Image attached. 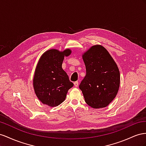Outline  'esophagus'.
Instances as JSON below:
<instances>
[{"instance_id": "obj_1", "label": "esophagus", "mask_w": 146, "mask_h": 146, "mask_svg": "<svg viewBox=\"0 0 146 146\" xmlns=\"http://www.w3.org/2000/svg\"><path fill=\"white\" fill-rule=\"evenodd\" d=\"M78 84H79L78 81H76V82H74V86H75V87H78Z\"/></svg>"}]
</instances>
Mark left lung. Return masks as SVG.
<instances>
[{"instance_id":"obj_1","label":"left lung","mask_w":146,"mask_h":146,"mask_svg":"<svg viewBox=\"0 0 146 146\" xmlns=\"http://www.w3.org/2000/svg\"><path fill=\"white\" fill-rule=\"evenodd\" d=\"M86 74L80 85L86 103L98 109L106 107L117 94L120 86L118 66L107 50L92 46L82 54Z\"/></svg>"}]
</instances>
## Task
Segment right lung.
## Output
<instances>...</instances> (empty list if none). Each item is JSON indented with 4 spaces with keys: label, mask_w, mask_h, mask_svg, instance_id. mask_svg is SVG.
<instances>
[{
    "label": "right lung",
    "mask_w": 146,
    "mask_h": 146,
    "mask_svg": "<svg viewBox=\"0 0 146 146\" xmlns=\"http://www.w3.org/2000/svg\"><path fill=\"white\" fill-rule=\"evenodd\" d=\"M72 51H64L52 49L44 52L36 66L33 80L35 93L44 105L54 107L63 102L68 90L73 86L62 65L64 57L70 55Z\"/></svg>",
    "instance_id": "right-lung-1"
}]
</instances>
